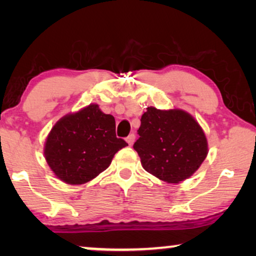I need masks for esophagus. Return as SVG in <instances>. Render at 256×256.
Segmentation results:
<instances>
[{"label":"esophagus","mask_w":256,"mask_h":256,"mask_svg":"<svg viewBox=\"0 0 256 256\" xmlns=\"http://www.w3.org/2000/svg\"><path fill=\"white\" fill-rule=\"evenodd\" d=\"M126 141L128 142L129 146H132V143L135 142V134H130V135H129L128 138H126Z\"/></svg>","instance_id":"obj_1"}]
</instances>
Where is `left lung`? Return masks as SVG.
<instances>
[{"instance_id":"obj_1","label":"left lung","mask_w":256,"mask_h":256,"mask_svg":"<svg viewBox=\"0 0 256 256\" xmlns=\"http://www.w3.org/2000/svg\"><path fill=\"white\" fill-rule=\"evenodd\" d=\"M138 134L132 146L142 166L168 183H180L192 176L208 155L204 132L184 110L148 107Z\"/></svg>"}]
</instances>
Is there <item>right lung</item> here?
I'll return each instance as SVG.
<instances>
[{
	"label": "right lung",
	"mask_w": 256,
	"mask_h": 256,
	"mask_svg": "<svg viewBox=\"0 0 256 256\" xmlns=\"http://www.w3.org/2000/svg\"><path fill=\"white\" fill-rule=\"evenodd\" d=\"M128 146L115 134V118L98 104L66 115L51 129L45 158L59 180L84 184L106 170L118 150Z\"/></svg>",
	"instance_id": "1"
}]
</instances>
